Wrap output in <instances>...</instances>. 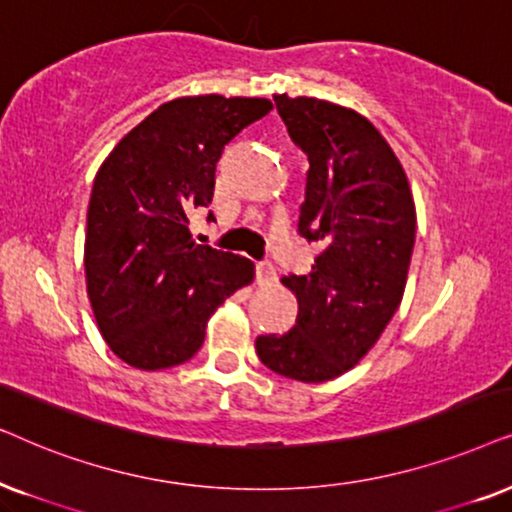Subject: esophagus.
I'll return each mask as SVG.
<instances>
[{
    "mask_svg": "<svg viewBox=\"0 0 512 512\" xmlns=\"http://www.w3.org/2000/svg\"><path fill=\"white\" fill-rule=\"evenodd\" d=\"M276 278H278V274H276L274 264H271V262L257 264V283L271 285V283H276Z\"/></svg>",
    "mask_w": 512,
    "mask_h": 512,
    "instance_id": "34e87169",
    "label": "esophagus"
}]
</instances>
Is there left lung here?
Returning a JSON list of instances; mask_svg holds the SVG:
<instances>
[{"label":"left lung","mask_w":512,"mask_h":512,"mask_svg":"<svg viewBox=\"0 0 512 512\" xmlns=\"http://www.w3.org/2000/svg\"><path fill=\"white\" fill-rule=\"evenodd\" d=\"M309 156L299 236L320 243L306 276H285L299 313L285 335L257 337L269 370L304 384L335 379L377 344L403 299L417 213L398 156L363 114L318 98L274 95Z\"/></svg>","instance_id":"1"}]
</instances>
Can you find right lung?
<instances>
[{
    "label": "right lung",
    "mask_w": 512,
    "mask_h": 512,
    "mask_svg": "<svg viewBox=\"0 0 512 512\" xmlns=\"http://www.w3.org/2000/svg\"><path fill=\"white\" fill-rule=\"evenodd\" d=\"M271 107L224 95L163 102L102 161L86 215V290L100 335L131 367L187 363L217 306L252 283L255 264L194 243L187 224L213 201L224 145Z\"/></svg>",
    "instance_id": "obj_1"
}]
</instances>
